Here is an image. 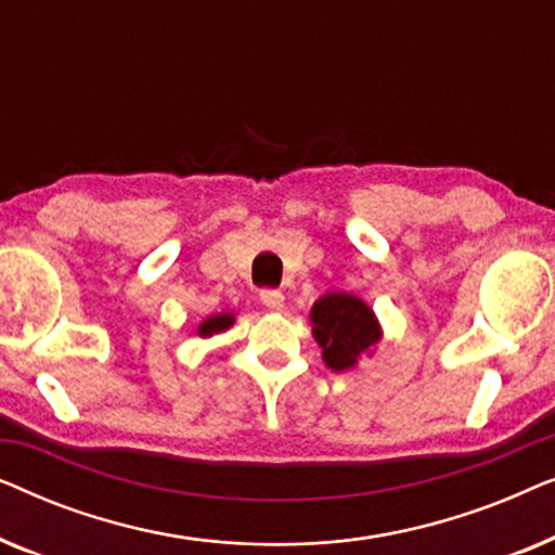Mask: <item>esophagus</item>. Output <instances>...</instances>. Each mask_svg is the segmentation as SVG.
I'll return each instance as SVG.
<instances>
[{
  "mask_svg": "<svg viewBox=\"0 0 555 555\" xmlns=\"http://www.w3.org/2000/svg\"><path fill=\"white\" fill-rule=\"evenodd\" d=\"M260 300H262V306L270 310H283V306H285V295L280 291H262Z\"/></svg>",
  "mask_w": 555,
  "mask_h": 555,
  "instance_id": "34e87169",
  "label": "esophagus"
}]
</instances>
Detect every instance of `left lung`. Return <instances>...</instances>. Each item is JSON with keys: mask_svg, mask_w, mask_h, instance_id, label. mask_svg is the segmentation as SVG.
Returning a JSON list of instances; mask_svg holds the SVG:
<instances>
[{"mask_svg": "<svg viewBox=\"0 0 555 555\" xmlns=\"http://www.w3.org/2000/svg\"><path fill=\"white\" fill-rule=\"evenodd\" d=\"M313 336L323 348L325 366L348 371L382 338V328L366 302L348 293H328L310 310Z\"/></svg>", "mask_w": 555, "mask_h": 555, "instance_id": "left-lung-1", "label": "left lung"}]
</instances>
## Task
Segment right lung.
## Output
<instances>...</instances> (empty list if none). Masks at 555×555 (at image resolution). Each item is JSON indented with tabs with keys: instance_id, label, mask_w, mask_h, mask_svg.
Returning a JSON list of instances; mask_svg holds the SVG:
<instances>
[{
	"instance_id": "add662e5",
	"label": "right lung",
	"mask_w": 555,
	"mask_h": 555,
	"mask_svg": "<svg viewBox=\"0 0 555 555\" xmlns=\"http://www.w3.org/2000/svg\"><path fill=\"white\" fill-rule=\"evenodd\" d=\"M232 323H234V315L232 313H217V315H209L204 323H199V328H196V333H199L202 338H209V336H215V333L227 331Z\"/></svg>"
}]
</instances>
